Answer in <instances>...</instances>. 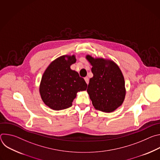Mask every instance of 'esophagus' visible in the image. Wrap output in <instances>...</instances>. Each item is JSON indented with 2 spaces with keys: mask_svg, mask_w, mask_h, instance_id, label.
I'll list each match as a JSON object with an SVG mask.
<instances>
[{
  "mask_svg": "<svg viewBox=\"0 0 160 160\" xmlns=\"http://www.w3.org/2000/svg\"><path fill=\"white\" fill-rule=\"evenodd\" d=\"M84 79H85V82L87 83V84H88V82H89V79H88V77H85Z\"/></svg>",
  "mask_w": 160,
  "mask_h": 160,
  "instance_id": "obj_1",
  "label": "esophagus"
}]
</instances>
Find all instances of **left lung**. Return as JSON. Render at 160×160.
Returning a JSON list of instances; mask_svg holds the SVG:
<instances>
[{
  "label": "left lung",
  "mask_w": 160,
  "mask_h": 160,
  "mask_svg": "<svg viewBox=\"0 0 160 160\" xmlns=\"http://www.w3.org/2000/svg\"><path fill=\"white\" fill-rule=\"evenodd\" d=\"M86 59L92 66L93 77L89 80L87 92L94 107L99 111L111 112L120 106L125 97L123 75L118 66L112 61L94 58Z\"/></svg>",
  "instance_id": "8db88e82"
}]
</instances>
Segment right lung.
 <instances>
[{
    "instance_id": "add662e5",
    "label": "right lung",
    "mask_w": 160,
    "mask_h": 160,
    "mask_svg": "<svg viewBox=\"0 0 160 160\" xmlns=\"http://www.w3.org/2000/svg\"><path fill=\"white\" fill-rule=\"evenodd\" d=\"M76 60L75 55L60 56L43 74L39 88L41 98L45 104L54 110L71 107L77 93L87 89L84 79L70 68Z\"/></svg>"
}]
</instances>
